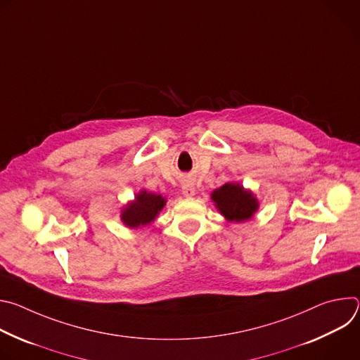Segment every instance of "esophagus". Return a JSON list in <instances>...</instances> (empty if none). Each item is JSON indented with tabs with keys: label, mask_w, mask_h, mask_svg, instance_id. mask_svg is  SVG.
Returning a JSON list of instances; mask_svg holds the SVG:
<instances>
[{
	"label": "esophagus",
	"mask_w": 360,
	"mask_h": 360,
	"mask_svg": "<svg viewBox=\"0 0 360 360\" xmlns=\"http://www.w3.org/2000/svg\"><path fill=\"white\" fill-rule=\"evenodd\" d=\"M182 193H184L185 196H192V195L195 193V186H193V184H191V182L184 184V186H182Z\"/></svg>",
	"instance_id": "obj_1"
}]
</instances>
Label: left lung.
I'll return each instance as SVG.
<instances>
[{
    "mask_svg": "<svg viewBox=\"0 0 360 360\" xmlns=\"http://www.w3.org/2000/svg\"><path fill=\"white\" fill-rule=\"evenodd\" d=\"M212 200L228 221H246L258 210V200L238 184H225L219 189H215Z\"/></svg>",
    "mask_w": 360,
    "mask_h": 360,
    "instance_id": "left-lung-1",
    "label": "left lung"
}]
</instances>
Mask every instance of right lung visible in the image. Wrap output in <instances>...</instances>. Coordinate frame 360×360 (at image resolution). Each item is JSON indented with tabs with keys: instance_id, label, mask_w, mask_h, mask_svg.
<instances>
[{
	"instance_id": "add662e5",
	"label": "right lung",
	"mask_w": 360,
	"mask_h": 360,
	"mask_svg": "<svg viewBox=\"0 0 360 360\" xmlns=\"http://www.w3.org/2000/svg\"><path fill=\"white\" fill-rule=\"evenodd\" d=\"M167 203L165 198L157 193H148L142 191L136 195L135 200L124 210L122 221L129 228H138L148 225L155 219L158 212Z\"/></svg>"
}]
</instances>
